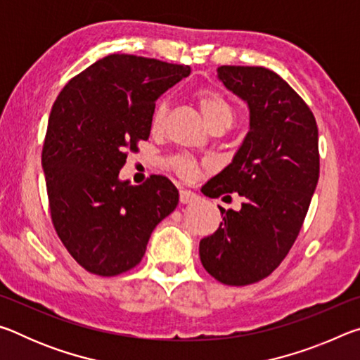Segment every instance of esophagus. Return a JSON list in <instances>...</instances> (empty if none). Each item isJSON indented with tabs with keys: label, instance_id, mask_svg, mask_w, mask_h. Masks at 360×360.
<instances>
[{
	"label": "esophagus",
	"instance_id": "obj_1",
	"mask_svg": "<svg viewBox=\"0 0 360 360\" xmlns=\"http://www.w3.org/2000/svg\"><path fill=\"white\" fill-rule=\"evenodd\" d=\"M197 198H198L197 195H195V193L191 192V191H181V192H179V200H181L182 205L192 203V202H195V200H197Z\"/></svg>",
	"mask_w": 360,
	"mask_h": 360
}]
</instances>
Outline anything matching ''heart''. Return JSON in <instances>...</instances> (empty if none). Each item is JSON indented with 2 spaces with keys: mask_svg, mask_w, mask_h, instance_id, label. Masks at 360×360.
<instances>
[{
  "mask_svg": "<svg viewBox=\"0 0 360 360\" xmlns=\"http://www.w3.org/2000/svg\"><path fill=\"white\" fill-rule=\"evenodd\" d=\"M197 105L200 112H202V117L206 125H214V124H224L230 125L231 120H233V106L230 105V101L225 98V96L219 92V90L206 89L198 92L197 95ZM168 112L167 101H158L157 106L152 112V129L160 130L163 124H165ZM173 167L176 172H178L182 178L191 179L197 174L198 168L192 160H188L186 157H178L174 158Z\"/></svg>",
  "mask_w": 360,
  "mask_h": 360,
  "instance_id": "obj_1",
  "label": "heart"
}]
</instances>
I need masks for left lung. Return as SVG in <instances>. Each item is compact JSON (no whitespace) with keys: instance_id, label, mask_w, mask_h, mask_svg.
Wrapping results in <instances>:
<instances>
[{"instance_id":"8db88e82","label":"left lung","mask_w":360,"mask_h":360,"mask_svg":"<svg viewBox=\"0 0 360 360\" xmlns=\"http://www.w3.org/2000/svg\"><path fill=\"white\" fill-rule=\"evenodd\" d=\"M217 79L246 103L249 127L233 158L205 184L206 197L238 192L216 233L200 241V260L217 281L257 283L294 245L319 179L318 127L290 85L262 66H219Z\"/></svg>"}]
</instances>
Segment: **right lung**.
Listing matches in <instances>:
<instances>
[{"mask_svg":"<svg viewBox=\"0 0 360 360\" xmlns=\"http://www.w3.org/2000/svg\"><path fill=\"white\" fill-rule=\"evenodd\" d=\"M191 66L112 53L71 79L49 115L42 169L60 240L85 270L115 276L141 262L152 230L172 214L178 188L152 174L120 179L127 149L150 135L155 101Z\"/></svg>","mask_w":360,"mask_h":360,"instance_id":"obj_1","label":"right lung"}]
</instances>
